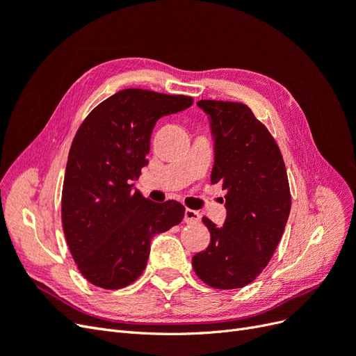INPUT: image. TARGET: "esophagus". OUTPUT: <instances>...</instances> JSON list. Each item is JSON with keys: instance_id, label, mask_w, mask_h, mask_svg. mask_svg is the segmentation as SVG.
Returning a JSON list of instances; mask_svg holds the SVG:
<instances>
[{"instance_id": "obj_1", "label": "esophagus", "mask_w": 356, "mask_h": 356, "mask_svg": "<svg viewBox=\"0 0 356 356\" xmlns=\"http://www.w3.org/2000/svg\"><path fill=\"white\" fill-rule=\"evenodd\" d=\"M184 221L187 224H196V222L200 221V213L197 211L186 209V212H184Z\"/></svg>"}]
</instances>
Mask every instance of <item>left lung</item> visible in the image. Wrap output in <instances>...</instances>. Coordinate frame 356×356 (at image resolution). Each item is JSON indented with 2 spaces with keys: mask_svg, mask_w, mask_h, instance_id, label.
Listing matches in <instances>:
<instances>
[{
  "mask_svg": "<svg viewBox=\"0 0 356 356\" xmlns=\"http://www.w3.org/2000/svg\"><path fill=\"white\" fill-rule=\"evenodd\" d=\"M197 105L211 120V182L227 190V217L222 227L203 217L211 242L193 257V268L212 288H242L263 272L284 234L291 209L286 169L275 138L250 106L208 99Z\"/></svg>",
  "mask_w": 356,
  "mask_h": 356,
  "instance_id": "1",
  "label": "left lung"
}]
</instances>
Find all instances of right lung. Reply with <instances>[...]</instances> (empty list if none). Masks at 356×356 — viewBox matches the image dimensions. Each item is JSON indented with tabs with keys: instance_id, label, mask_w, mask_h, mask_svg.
<instances>
[{
	"instance_id": "1",
	"label": "right lung",
	"mask_w": 356,
	"mask_h": 356,
	"mask_svg": "<svg viewBox=\"0 0 356 356\" xmlns=\"http://www.w3.org/2000/svg\"><path fill=\"white\" fill-rule=\"evenodd\" d=\"M193 98L124 89L89 113L74 136L62 188V227L80 273L104 289L141 276L149 242L184 218L179 202L154 203L132 181L148 163L160 117L187 110Z\"/></svg>"
}]
</instances>
